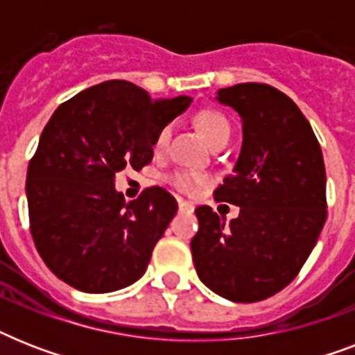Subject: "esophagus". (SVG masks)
I'll use <instances>...</instances> for the list:
<instances>
[{
  "label": "esophagus",
  "instance_id": "1",
  "mask_svg": "<svg viewBox=\"0 0 355 355\" xmlns=\"http://www.w3.org/2000/svg\"><path fill=\"white\" fill-rule=\"evenodd\" d=\"M178 210L193 211V205H191V202H186V200H178Z\"/></svg>",
  "mask_w": 355,
  "mask_h": 355
}]
</instances>
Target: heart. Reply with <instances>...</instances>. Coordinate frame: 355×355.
<instances>
[{
  "mask_svg": "<svg viewBox=\"0 0 355 355\" xmlns=\"http://www.w3.org/2000/svg\"><path fill=\"white\" fill-rule=\"evenodd\" d=\"M195 121H197L199 128L211 145H217L223 139H230V123H228V119L221 112H217V110H202V112L197 114ZM171 123H166L156 132L155 141H153V149H155L156 155H164L166 153L167 147H169V141H171ZM169 182L180 193L191 195L199 189V186L206 182V177L200 175V173L191 171V169H178V171H175L169 177Z\"/></svg>",
  "mask_w": 355,
  "mask_h": 355,
  "instance_id": "b5f03b06",
  "label": "heart"
}]
</instances>
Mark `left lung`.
<instances>
[{"instance_id":"8db88e82","label":"left lung","mask_w":355,"mask_h":355,"mask_svg":"<svg viewBox=\"0 0 355 355\" xmlns=\"http://www.w3.org/2000/svg\"><path fill=\"white\" fill-rule=\"evenodd\" d=\"M243 121L232 175L214 191L239 206L225 223L199 206L191 239L200 282L232 302H259L289 286L326 223V169L319 139L293 99L263 83L217 92Z\"/></svg>"}]
</instances>
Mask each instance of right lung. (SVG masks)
I'll use <instances>...</instances> for the list:
<instances>
[{"label": "right lung", "instance_id": "right-lung-1", "mask_svg": "<svg viewBox=\"0 0 355 355\" xmlns=\"http://www.w3.org/2000/svg\"><path fill=\"white\" fill-rule=\"evenodd\" d=\"M189 103L155 101L132 83L107 80L55 110L25 191L31 236L57 278L79 291L110 293L144 276L178 205L158 186L127 202L114 182L125 167L150 164L156 132Z\"/></svg>", "mask_w": 355, "mask_h": 355}]
</instances>
